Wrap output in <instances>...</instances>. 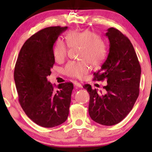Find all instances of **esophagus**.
I'll list each match as a JSON object with an SVG mask.
<instances>
[{
    "label": "esophagus",
    "mask_w": 152,
    "mask_h": 152,
    "mask_svg": "<svg viewBox=\"0 0 152 152\" xmlns=\"http://www.w3.org/2000/svg\"><path fill=\"white\" fill-rule=\"evenodd\" d=\"M74 86H75L76 87H77V88H82V84L80 83V82H74Z\"/></svg>",
    "instance_id": "esophagus-1"
}]
</instances>
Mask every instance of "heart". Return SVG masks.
<instances>
[{"instance_id":"obj_1","label":"heart","mask_w":152,"mask_h":152,"mask_svg":"<svg viewBox=\"0 0 152 152\" xmlns=\"http://www.w3.org/2000/svg\"><path fill=\"white\" fill-rule=\"evenodd\" d=\"M66 39L68 45L61 39H58L53 45V52L57 61H62L66 58L68 45L71 48H82L80 58L82 60L70 61L64 67V73L68 76L81 78L90 71L89 62L93 66H98L107 57V45L99 35L92 31H72L67 33Z\"/></svg>"}]
</instances>
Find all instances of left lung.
Here are the masks:
<instances>
[{
  "instance_id": "left-lung-1",
  "label": "left lung",
  "mask_w": 152,
  "mask_h": 152,
  "mask_svg": "<svg viewBox=\"0 0 152 152\" xmlns=\"http://www.w3.org/2000/svg\"><path fill=\"white\" fill-rule=\"evenodd\" d=\"M105 35L109 40L107 58L101 68L94 73L95 80H106L105 93L83 88L90 94L88 113L97 123L110 126L121 121L133 109L140 93L141 66L130 40L117 29H108Z\"/></svg>"
}]
</instances>
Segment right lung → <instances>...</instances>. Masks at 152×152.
I'll use <instances>...</instances> for the list:
<instances>
[{"label": "right lung", "instance_id": "right-lung-1", "mask_svg": "<svg viewBox=\"0 0 152 152\" xmlns=\"http://www.w3.org/2000/svg\"><path fill=\"white\" fill-rule=\"evenodd\" d=\"M68 27H50L30 37L23 45L15 67L14 80L20 106L33 122L43 127L62 124L69 114L73 84L56 88L48 80L55 63L53 45Z\"/></svg>", "mask_w": 152, "mask_h": 152}]
</instances>
